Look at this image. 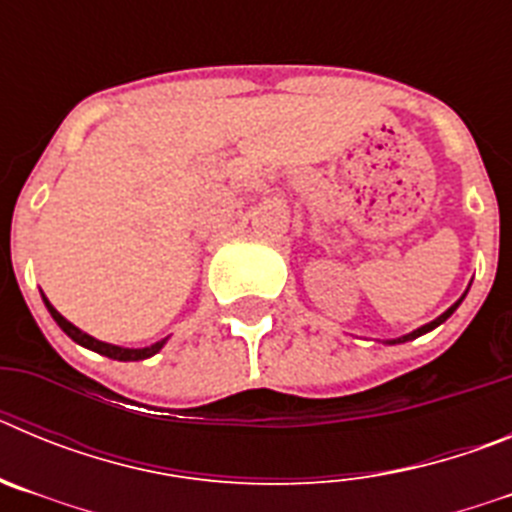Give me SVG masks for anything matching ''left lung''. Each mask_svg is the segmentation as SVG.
<instances>
[{"label": "left lung", "instance_id": "obj_1", "mask_svg": "<svg viewBox=\"0 0 512 512\" xmlns=\"http://www.w3.org/2000/svg\"><path fill=\"white\" fill-rule=\"evenodd\" d=\"M467 292H469V289H467ZM467 292H464V295H461V297H459V300H456V302H454V305H451V307H449V310L443 312V315H438V318H436V320H431V323H425V325H420V328H418V330H413V333H408V336L392 338V341H384V343H390V346H395V343L415 341V338H418V336H423V333H428V330L438 328V325H441V323H446V320H449V318H451V315H454V310H456V307H459V305H461V300H464V297H467Z\"/></svg>", "mask_w": 512, "mask_h": 512}]
</instances>
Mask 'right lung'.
I'll use <instances>...</instances> for the list:
<instances>
[{
  "instance_id": "1",
  "label": "right lung",
  "mask_w": 512,
  "mask_h": 512,
  "mask_svg": "<svg viewBox=\"0 0 512 512\" xmlns=\"http://www.w3.org/2000/svg\"><path fill=\"white\" fill-rule=\"evenodd\" d=\"M40 295H43V292H40ZM43 302H45V307H48V312H51V318L58 323V328H61L63 333H66V336L71 338V341H76V343H79V346L89 348V351H97V354L107 356V359H115V361H143V359H151V356L158 354V351L164 348V343L169 341V338H161V341L151 343V346H146V348H125V346H115V343L97 341V338L89 336V333H84V330L76 328L74 323H69V320L63 318L61 312H58L56 307H53L51 302H48V297H45V295H43Z\"/></svg>"
}]
</instances>
